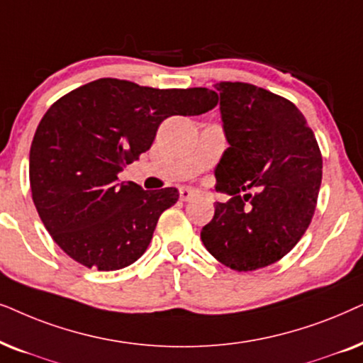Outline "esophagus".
I'll return each mask as SVG.
<instances>
[{"label": "esophagus", "instance_id": "obj_1", "mask_svg": "<svg viewBox=\"0 0 363 363\" xmlns=\"http://www.w3.org/2000/svg\"><path fill=\"white\" fill-rule=\"evenodd\" d=\"M179 196H181L182 201H191L192 197H196V192L191 189H184V187H182V189L179 191Z\"/></svg>", "mask_w": 363, "mask_h": 363}]
</instances>
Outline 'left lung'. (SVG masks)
Returning a JSON list of instances; mask_svg holds the SVG:
<instances>
[{
  "mask_svg": "<svg viewBox=\"0 0 363 363\" xmlns=\"http://www.w3.org/2000/svg\"><path fill=\"white\" fill-rule=\"evenodd\" d=\"M220 114L229 147L216 166L217 202L201 230L202 244L238 272L277 262L311 225L322 182L315 134L297 106L249 83L222 81ZM249 189L255 195L239 191Z\"/></svg>",
  "mask_w": 363,
  "mask_h": 363,
  "instance_id": "1",
  "label": "left lung"
}]
</instances>
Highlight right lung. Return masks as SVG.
I'll list each match as a JSON object with an SVG mask.
<instances>
[{
    "label": "right lung",
    "instance_id": "obj_1",
    "mask_svg": "<svg viewBox=\"0 0 363 363\" xmlns=\"http://www.w3.org/2000/svg\"><path fill=\"white\" fill-rule=\"evenodd\" d=\"M217 101L207 88L156 89L114 77L57 99L30 151L33 202L52 240L88 269L136 262L179 191L118 184V172L151 149L164 119L204 114Z\"/></svg>",
    "mask_w": 363,
    "mask_h": 363
}]
</instances>
